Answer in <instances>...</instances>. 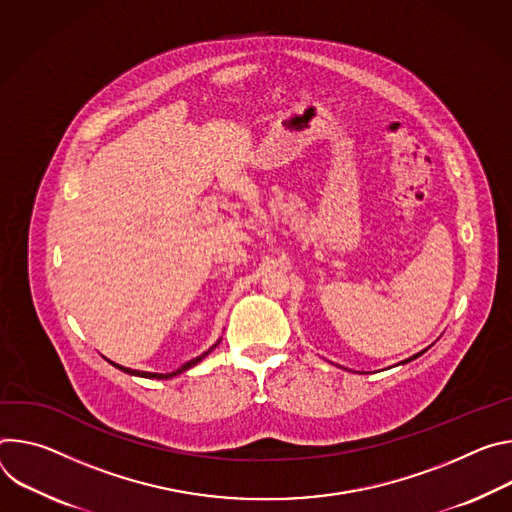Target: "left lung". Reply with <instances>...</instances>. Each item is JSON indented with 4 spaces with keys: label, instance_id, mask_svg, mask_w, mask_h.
<instances>
[{
    "label": "left lung",
    "instance_id": "1",
    "mask_svg": "<svg viewBox=\"0 0 512 512\" xmlns=\"http://www.w3.org/2000/svg\"><path fill=\"white\" fill-rule=\"evenodd\" d=\"M421 354H423V352H419V354H417V356H413V358H409V360H405V362H403V364H407V362H411V360H415V358H419V356H421Z\"/></svg>",
    "mask_w": 512,
    "mask_h": 512
}]
</instances>
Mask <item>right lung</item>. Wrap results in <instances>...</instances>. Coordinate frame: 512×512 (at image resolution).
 I'll return each mask as SVG.
<instances>
[{
	"label": "right lung",
	"instance_id": "right-lung-1",
	"mask_svg": "<svg viewBox=\"0 0 512 512\" xmlns=\"http://www.w3.org/2000/svg\"><path fill=\"white\" fill-rule=\"evenodd\" d=\"M217 346V344H215ZM213 346V348H215ZM211 348V350H213ZM211 350H207L203 356H199V358H195V360H191V362H187V364H183L181 368H177L175 372H168V374H154V372H140V370H132V368H124V366H118V364H113V366H116V368H120L122 372H126V374H132V376H142V378H156V380H164V378H173V376H177V374H181V372H185V370H189V368H193L197 362H201Z\"/></svg>",
	"mask_w": 512,
	"mask_h": 512
}]
</instances>
